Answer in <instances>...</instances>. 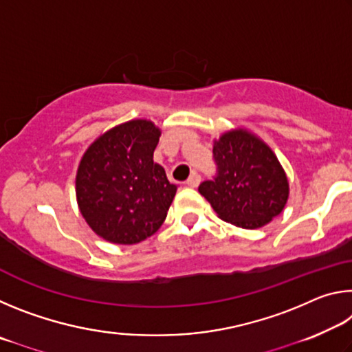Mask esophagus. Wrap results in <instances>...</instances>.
I'll return each mask as SVG.
<instances>
[{
    "label": "esophagus",
    "mask_w": 352,
    "mask_h": 352,
    "mask_svg": "<svg viewBox=\"0 0 352 352\" xmlns=\"http://www.w3.org/2000/svg\"><path fill=\"white\" fill-rule=\"evenodd\" d=\"M200 182H201V177H200V174L199 172H192V174L189 175V178L186 180V184L189 188H197L199 184H200Z\"/></svg>",
    "instance_id": "obj_1"
}]
</instances>
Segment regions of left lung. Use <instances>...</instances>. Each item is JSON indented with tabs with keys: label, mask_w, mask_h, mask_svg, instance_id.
I'll return each instance as SVG.
<instances>
[{
	"label": "left lung",
	"mask_w": 352,
	"mask_h": 352,
	"mask_svg": "<svg viewBox=\"0 0 352 352\" xmlns=\"http://www.w3.org/2000/svg\"><path fill=\"white\" fill-rule=\"evenodd\" d=\"M216 175L199 186L225 222L254 230L281 214L289 183L272 148L245 130H233L214 142Z\"/></svg>",
	"instance_id": "obj_1"
}]
</instances>
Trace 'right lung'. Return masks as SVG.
Instances as JSON below:
<instances>
[{
  "label": "right lung",
  "mask_w": 352,
  "mask_h": 352,
  "mask_svg": "<svg viewBox=\"0 0 352 352\" xmlns=\"http://www.w3.org/2000/svg\"><path fill=\"white\" fill-rule=\"evenodd\" d=\"M160 130L136 119L109 130L88 147L76 177L82 216L105 241L132 245L163 225L175 197L162 166L153 163Z\"/></svg>",
  "instance_id": "1"
}]
</instances>
